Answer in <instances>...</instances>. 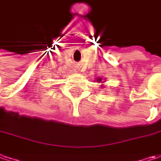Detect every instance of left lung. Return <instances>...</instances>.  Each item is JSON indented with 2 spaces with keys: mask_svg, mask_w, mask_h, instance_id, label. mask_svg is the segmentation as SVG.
Here are the masks:
<instances>
[{
  "mask_svg": "<svg viewBox=\"0 0 161 161\" xmlns=\"http://www.w3.org/2000/svg\"><path fill=\"white\" fill-rule=\"evenodd\" d=\"M104 79H105V78H104ZM103 78H102V77H97V78L95 79V81H96L97 83H102V84L104 83V81L103 82ZM103 86H101V87H103Z\"/></svg>",
  "mask_w": 161,
  "mask_h": 161,
  "instance_id": "obj_1",
  "label": "left lung"
}]
</instances>
